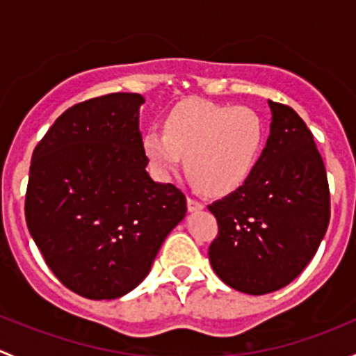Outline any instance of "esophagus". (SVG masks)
Wrapping results in <instances>:
<instances>
[{
	"label": "esophagus",
	"instance_id": "esophagus-1",
	"mask_svg": "<svg viewBox=\"0 0 356 356\" xmlns=\"http://www.w3.org/2000/svg\"><path fill=\"white\" fill-rule=\"evenodd\" d=\"M204 204L201 203V201L191 198V196H188V210L189 211H196V210H203Z\"/></svg>",
	"mask_w": 356,
	"mask_h": 356
}]
</instances>
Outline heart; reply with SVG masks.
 Returning a JSON list of instances; mask_svg holds the SVG:
<instances>
[{
    "label": "heart",
    "mask_w": 356,
    "mask_h": 356,
    "mask_svg": "<svg viewBox=\"0 0 356 356\" xmlns=\"http://www.w3.org/2000/svg\"><path fill=\"white\" fill-rule=\"evenodd\" d=\"M163 129H149L143 136V152L153 172L168 179L186 156L193 181L213 195L241 188L264 146L261 118L246 106L186 103L168 113Z\"/></svg>",
    "instance_id": "heart-1"
}]
</instances>
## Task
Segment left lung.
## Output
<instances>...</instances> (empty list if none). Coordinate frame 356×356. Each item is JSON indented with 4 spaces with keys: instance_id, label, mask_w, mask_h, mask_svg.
I'll return each mask as SVG.
<instances>
[{
    "instance_id": "obj_1",
    "label": "left lung",
    "mask_w": 356,
    "mask_h": 356,
    "mask_svg": "<svg viewBox=\"0 0 356 356\" xmlns=\"http://www.w3.org/2000/svg\"><path fill=\"white\" fill-rule=\"evenodd\" d=\"M270 136L250 179L208 204L218 224L211 268L232 289L267 294L288 286L317 253L331 193L314 134L291 106L268 99Z\"/></svg>"
}]
</instances>
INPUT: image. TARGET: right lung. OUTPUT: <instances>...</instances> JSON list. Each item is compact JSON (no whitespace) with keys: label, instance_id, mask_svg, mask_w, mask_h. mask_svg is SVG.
I'll return each instance as SVG.
<instances>
[{"label":"right lung","instance_id":"add662e5","mask_svg":"<svg viewBox=\"0 0 356 356\" xmlns=\"http://www.w3.org/2000/svg\"><path fill=\"white\" fill-rule=\"evenodd\" d=\"M141 103L138 92L77 103L32 153L29 232L56 279L89 300L134 289L188 210L181 189L146 172Z\"/></svg>","mask_w":356,"mask_h":356}]
</instances>
